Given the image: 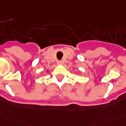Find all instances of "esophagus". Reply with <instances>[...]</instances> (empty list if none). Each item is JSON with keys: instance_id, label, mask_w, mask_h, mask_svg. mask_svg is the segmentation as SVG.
Masks as SVG:
<instances>
[{"instance_id": "obj_1", "label": "esophagus", "mask_w": 126, "mask_h": 126, "mask_svg": "<svg viewBox=\"0 0 126 126\" xmlns=\"http://www.w3.org/2000/svg\"><path fill=\"white\" fill-rule=\"evenodd\" d=\"M62 63H63V62L62 61H58V64H62Z\"/></svg>"}]
</instances>
